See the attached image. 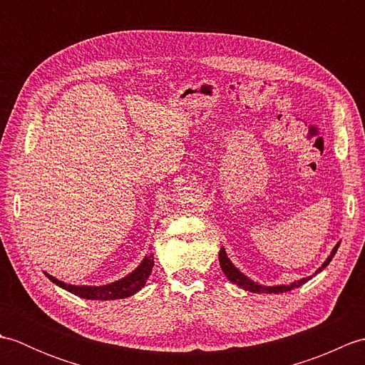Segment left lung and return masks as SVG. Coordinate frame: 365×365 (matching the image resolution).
Returning <instances> with one entry per match:
<instances>
[{"label":"left lung","instance_id":"left-lung-1","mask_svg":"<svg viewBox=\"0 0 365 365\" xmlns=\"http://www.w3.org/2000/svg\"><path fill=\"white\" fill-rule=\"evenodd\" d=\"M339 246H340V242H339L334 247H332V251H331V254L328 255V259L322 263V267H320L319 269H317L312 276L302 277V279H299V281H294V282L287 284V285H273V287H271V285H262V284H259V282H254L252 279H250L246 274H243L242 271H240V269L234 265V263L230 262V259L227 257L226 250H224V247H221L218 255H220V265H221L222 273L227 276V279H229V281H230L232 284L238 285L240 289L247 290V292H252V293H284V292H290V290H293V289H298V287H301L302 284H306V282L309 281V279H312L314 276L319 274L320 271H323L324 268H327V267L329 265V262L332 260V257H334V255H336V252H337V250H339Z\"/></svg>","mask_w":365,"mask_h":365}]
</instances>
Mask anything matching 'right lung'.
Here are the masks:
<instances>
[{
  "instance_id": "add662e5",
  "label": "right lung",
  "mask_w": 365,
  "mask_h": 365,
  "mask_svg": "<svg viewBox=\"0 0 365 365\" xmlns=\"http://www.w3.org/2000/svg\"><path fill=\"white\" fill-rule=\"evenodd\" d=\"M152 268H153V254L149 252L141 260V263L131 271V273H128L125 277L119 279V281H114L106 285H72V284H66L63 281H59V279H56L48 273H45V276L48 277L51 282L59 285L61 289L71 292L80 298L108 301V299L128 298L131 294L138 293L144 287L147 279H149Z\"/></svg>"
}]
</instances>
